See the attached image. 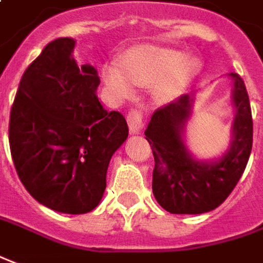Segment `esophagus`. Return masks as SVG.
Instances as JSON below:
<instances>
[{
	"instance_id": "1",
	"label": "esophagus",
	"mask_w": 263,
	"mask_h": 263,
	"mask_svg": "<svg viewBox=\"0 0 263 263\" xmlns=\"http://www.w3.org/2000/svg\"><path fill=\"white\" fill-rule=\"evenodd\" d=\"M126 122L128 126L131 129L132 134H139L142 126H144V117H142V112L138 109H132L131 112L126 115Z\"/></svg>"
}]
</instances>
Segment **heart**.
<instances>
[{"label": "heart", "instance_id": "b5f03b06", "mask_svg": "<svg viewBox=\"0 0 263 263\" xmlns=\"http://www.w3.org/2000/svg\"><path fill=\"white\" fill-rule=\"evenodd\" d=\"M201 64L192 53L154 44L135 46L121 62L103 69V83L115 99H126L135 86H149V98L157 105L177 101L199 76Z\"/></svg>", "mask_w": 263, "mask_h": 263}]
</instances>
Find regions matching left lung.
Wrapping results in <instances>:
<instances>
[{
    "label": "left lung",
    "instance_id": "obj_1",
    "mask_svg": "<svg viewBox=\"0 0 263 263\" xmlns=\"http://www.w3.org/2000/svg\"><path fill=\"white\" fill-rule=\"evenodd\" d=\"M232 79L235 118L228 149L203 160L185 142V128L193 117L196 93H185L155 110L145 129L154 154L153 193L158 204L174 214H200L214 210L228 199L243 174L253 141L249 96L242 78Z\"/></svg>",
    "mask_w": 263,
    "mask_h": 263
}]
</instances>
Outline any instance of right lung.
<instances>
[{
    "label": "right lung",
    "mask_w": 263,
    "mask_h": 263,
    "mask_svg": "<svg viewBox=\"0 0 263 263\" xmlns=\"http://www.w3.org/2000/svg\"><path fill=\"white\" fill-rule=\"evenodd\" d=\"M76 40L49 43L27 67L10 117L17 174L40 204L67 214L101 203L112 155L128 138L125 118L98 99L96 67L78 64Z\"/></svg>",
    "instance_id": "right-lung-1"
}]
</instances>
